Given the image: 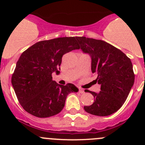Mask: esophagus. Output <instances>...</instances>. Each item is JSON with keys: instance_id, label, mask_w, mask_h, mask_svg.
Segmentation results:
<instances>
[{"instance_id": "1", "label": "esophagus", "mask_w": 145, "mask_h": 145, "mask_svg": "<svg viewBox=\"0 0 145 145\" xmlns=\"http://www.w3.org/2000/svg\"><path fill=\"white\" fill-rule=\"evenodd\" d=\"M79 93H85V91H84V89H82V88H79Z\"/></svg>"}]
</instances>
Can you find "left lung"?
Masks as SVG:
<instances>
[{
	"label": "left lung",
	"mask_w": 145,
	"mask_h": 145,
	"mask_svg": "<svg viewBox=\"0 0 145 145\" xmlns=\"http://www.w3.org/2000/svg\"><path fill=\"white\" fill-rule=\"evenodd\" d=\"M80 49L91 59V71L97 75L101 86L99 93L90 92L94 102L84 106V110L93 116H110L122 107L134 83L133 65L130 59L120 50L101 40L86 37L75 38Z\"/></svg>",
	"instance_id": "1"
}]
</instances>
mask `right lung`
Here are the masks:
<instances>
[{"label": "right lung", "instance_id": "obj_1", "mask_svg": "<svg viewBox=\"0 0 145 145\" xmlns=\"http://www.w3.org/2000/svg\"><path fill=\"white\" fill-rule=\"evenodd\" d=\"M75 37H64L35 43L16 62L11 84L18 100L28 113L48 118L59 113L69 93L78 92L72 84L59 85L52 74L59 72L65 54L79 49Z\"/></svg>", "mask_w": 145, "mask_h": 145}]
</instances>
